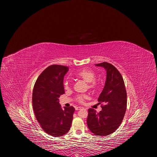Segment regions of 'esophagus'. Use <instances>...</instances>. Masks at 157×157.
Returning <instances> with one entry per match:
<instances>
[{"mask_svg": "<svg viewBox=\"0 0 157 157\" xmlns=\"http://www.w3.org/2000/svg\"><path fill=\"white\" fill-rule=\"evenodd\" d=\"M82 109V107H75V109H76V110H80V109Z\"/></svg>", "mask_w": 157, "mask_h": 157, "instance_id": "esophagus-1", "label": "esophagus"}]
</instances>
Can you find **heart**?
<instances>
[{"label": "heart", "instance_id": "b5f03b06", "mask_svg": "<svg viewBox=\"0 0 157 157\" xmlns=\"http://www.w3.org/2000/svg\"><path fill=\"white\" fill-rule=\"evenodd\" d=\"M75 76L84 81V82L88 83V87L89 89H91V90H95L97 89L98 86V83L95 81L96 79V75L95 73L87 69H83L78 72H77L75 75ZM64 88L66 89H68L70 88V85L68 81L64 82ZM87 96L86 95H81L77 97L76 99L79 102L82 103L84 102L85 99H87Z\"/></svg>", "mask_w": 157, "mask_h": 157}]
</instances>
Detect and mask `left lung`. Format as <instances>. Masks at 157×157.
Masks as SVG:
<instances>
[{"label": "left lung", "instance_id": "8db88e82", "mask_svg": "<svg viewBox=\"0 0 157 157\" xmlns=\"http://www.w3.org/2000/svg\"><path fill=\"white\" fill-rule=\"evenodd\" d=\"M106 71V80L100 94L99 104L102 110L97 113L88 109L87 124L94 135L106 136L114 132L120 126L127 109V93L123 78L115 66L107 62L95 64Z\"/></svg>", "mask_w": 157, "mask_h": 157}]
</instances>
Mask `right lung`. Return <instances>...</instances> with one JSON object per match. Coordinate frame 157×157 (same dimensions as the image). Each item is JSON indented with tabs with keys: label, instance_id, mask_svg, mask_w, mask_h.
<instances>
[{
	"label": "right lung",
	"instance_id": "add662e5",
	"mask_svg": "<svg viewBox=\"0 0 157 157\" xmlns=\"http://www.w3.org/2000/svg\"><path fill=\"white\" fill-rule=\"evenodd\" d=\"M68 67L48 66L36 79L32 94V104L36 120L49 135L61 137L70 130L75 109L61 108L58 98L64 93L63 79Z\"/></svg>",
	"mask_w": 157,
	"mask_h": 157
}]
</instances>
